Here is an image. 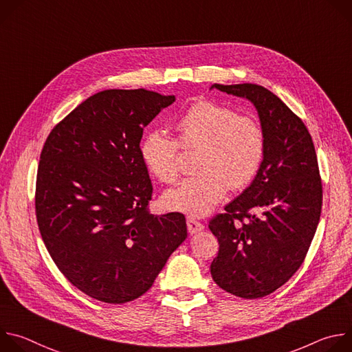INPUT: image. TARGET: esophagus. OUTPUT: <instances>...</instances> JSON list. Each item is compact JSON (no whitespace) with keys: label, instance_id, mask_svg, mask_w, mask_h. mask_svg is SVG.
<instances>
[{"label":"esophagus","instance_id":"obj_1","mask_svg":"<svg viewBox=\"0 0 352 352\" xmlns=\"http://www.w3.org/2000/svg\"><path fill=\"white\" fill-rule=\"evenodd\" d=\"M186 226H188L189 234H196V232L204 230V224L200 223V221H197V220H195L193 217H188L186 219Z\"/></svg>","mask_w":352,"mask_h":352}]
</instances>
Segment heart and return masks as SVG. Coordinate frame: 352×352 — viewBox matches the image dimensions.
I'll return each instance as SVG.
<instances>
[{
	"label": "heart",
	"mask_w": 352,
	"mask_h": 352,
	"mask_svg": "<svg viewBox=\"0 0 352 352\" xmlns=\"http://www.w3.org/2000/svg\"><path fill=\"white\" fill-rule=\"evenodd\" d=\"M175 131L178 142L155 131L140 144L144 166L164 184H175L179 178V146L199 148L196 173L200 175L164 193L167 209L196 217L209 214L223 202L228 188L241 190L256 178L266 152L265 132L256 120L200 100L175 122Z\"/></svg>",
	"instance_id": "1"
}]
</instances>
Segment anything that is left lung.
I'll use <instances>...</instances> for the list:
<instances>
[{"mask_svg":"<svg viewBox=\"0 0 352 352\" xmlns=\"http://www.w3.org/2000/svg\"><path fill=\"white\" fill-rule=\"evenodd\" d=\"M259 114L266 152L256 178L209 223L219 239L214 283L239 298H262L302 265L322 212V179L312 136L281 100L254 83L219 85Z\"/></svg>","mask_w":352,"mask_h":352,"instance_id":"obj_1","label":"left lung"}]
</instances>
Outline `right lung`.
Masks as SVG:
<instances>
[{
	"label": "right lung",
	"mask_w": 352,
	"mask_h": 352,
	"mask_svg": "<svg viewBox=\"0 0 352 352\" xmlns=\"http://www.w3.org/2000/svg\"><path fill=\"white\" fill-rule=\"evenodd\" d=\"M175 96L98 91L50 132L36 179V217L60 272L82 292L125 304L153 285L186 238L182 213H148L153 186L143 128Z\"/></svg>",
	"instance_id": "1"
}]
</instances>
